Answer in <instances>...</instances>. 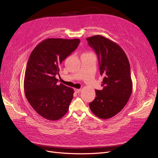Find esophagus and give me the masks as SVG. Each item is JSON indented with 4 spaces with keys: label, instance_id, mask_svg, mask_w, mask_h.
<instances>
[{
    "label": "esophagus",
    "instance_id": "esophagus-1",
    "mask_svg": "<svg viewBox=\"0 0 158 158\" xmlns=\"http://www.w3.org/2000/svg\"><path fill=\"white\" fill-rule=\"evenodd\" d=\"M81 91H82V89H74V92H76V93H80Z\"/></svg>",
    "mask_w": 158,
    "mask_h": 158
}]
</instances>
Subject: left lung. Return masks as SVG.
<instances>
[{"instance_id":"8db88e82","label":"left lung","mask_w":158,"mask_h":158,"mask_svg":"<svg viewBox=\"0 0 158 158\" xmlns=\"http://www.w3.org/2000/svg\"><path fill=\"white\" fill-rule=\"evenodd\" d=\"M88 45L98 56L99 71L103 76L102 90L89 103L98 117L107 119L116 115L127 103L132 92L131 68L125 51L116 43L102 35L87 37Z\"/></svg>"}]
</instances>
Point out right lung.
Masks as SVG:
<instances>
[{
	"mask_svg": "<svg viewBox=\"0 0 158 158\" xmlns=\"http://www.w3.org/2000/svg\"><path fill=\"white\" fill-rule=\"evenodd\" d=\"M79 39L49 38L31 52L24 76L25 95L35 111L47 120L56 121L67 113L74 89L58 84L59 66L80 44Z\"/></svg>",
	"mask_w": 158,
	"mask_h": 158,
	"instance_id": "right-lung-1",
	"label": "right lung"
}]
</instances>
